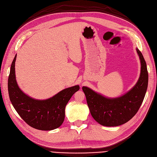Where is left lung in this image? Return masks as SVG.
Here are the masks:
<instances>
[{"instance_id": "1", "label": "left lung", "mask_w": 157, "mask_h": 157, "mask_svg": "<svg viewBox=\"0 0 157 157\" xmlns=\"http://www.w3.org/2000/svg\"><path fill=\"white\" fill-rule=\"evenodd\" d=\"M136 51L141 62L140 76L136 85L127 94L109 99L88 87H82L92 117L102 125L114 127L127 122L142 105L147 89L148 72L142 54L138 49Z\"/></svg>"}]
</instances>
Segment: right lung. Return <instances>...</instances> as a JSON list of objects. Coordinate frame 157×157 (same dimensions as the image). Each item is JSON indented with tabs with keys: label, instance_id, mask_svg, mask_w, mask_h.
<instances>
[{
	"label": "right lung",
	"instance_id": "add662e5",
	"mask_svg": "<svg viewBox=\"0 0 157 157\" xmlns=\"http://www.w3.org/2000/svg\"><path fill=\"white\" fill-rule=\"evenodd\" d=\"M11 63L8 78V93L16 111L25 122L33 128L50 131L61 126L65 120V109L72 95L79 89V85L67 88L50 99L36 100L26 95L17 84L15 63Z\"/></svg>",
	"mask_w": 157,
	"mask_h": 157
}]
</instances>
